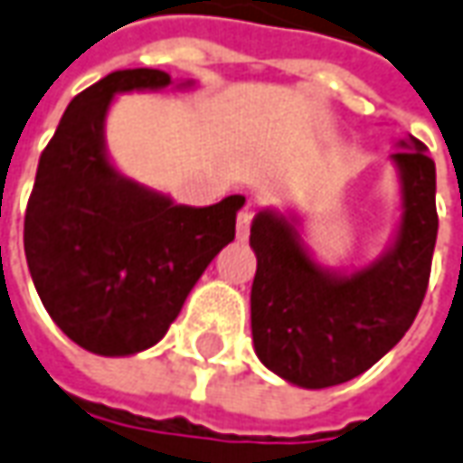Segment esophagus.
Wrapping results in <instances>:
<instances>
[{"label": "esophagus", "mask_w": 463, "mask_h": 463, "mask_svg": "<svg viewBox=\"0 0 463 463\" xmlns=\"http://www.w3.org/2000/svg\"><path fill=\"white\" fill-rule=\"evenodd\" d=\"M254 222V206L252 203H247L244 209L239 211L237 216V239H247L250 237V226Z\"/></svg>", "instance_id": "1"}]
</instances>
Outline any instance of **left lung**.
<instances>
[{"mask_svg": "<svg viewBox=\"0 0 463 463\" xmlns=\"http://www.w3.org/2000/svg\"><path fill=\"white\" fill-rule=\"evenodd\" d=\"M398 147L392 163L402 198L400 226L367 268L344 272L318 265L300 239L296 213L265 209L254 216V352L285 383L321 390L354 380L418 316L439 234L436 165L420 139H402Z\"/></svg>", "mask_w": 463, "mask_h": 463, "instance_id": "1", "label": "left lung"}]
</instances>
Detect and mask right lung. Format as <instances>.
Masks as SVG:
<instances>
[{"label":"right lung","instance_id":"obj_1","mask_svg":"<svg viewBox=\"0 0 463 463\" xmlns=\"http://www.w3.org/2000/svg\"><path fill=\"white\" fill-rule=\"evenodd\" d=\"M170 83L157 68L109 73L68 104L40 155L24 211L27 268L58 328L94 354H137L163 339L244 206V195L183 206L111 165L114 96Z\"/></svg>","mask_w":463,"mask_h":463}]
</instances>
